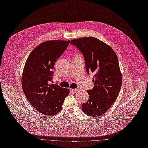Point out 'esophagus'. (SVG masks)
<instances>
[{
    "label": "esophagus",
    "instance_id": "esophagus-1",
    "mask_svg": "<svg viewBox=\"0 0 148 148\" xmlns=\"http://www.w3.org/2000/svg\"><path fill=\"white\" fill-rule=\"evenodd\" d=\"M72 91H73V92H77V91H79V88H72V89H71Z\"/></svg>",
    "mask_w": 148,
    "mask_h": 148
}]
</instances>
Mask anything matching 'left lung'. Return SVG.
I'll use <instances>...</instances> for the list:
<instances>
[{"instance_id":"left-lung-1","label":"left lung","mask_w":148,"mask_h":148,"mask_svg":"<svg viewBox=\"0 0 148 148\" xmlns=\"http://www.w3.org/2000/svg\"><path fill=\"white\" fill-rule=\"evenodd\" d=\"M83 53L88 73L93 74L94 87L87 90L88 99L82 104L83 112L91 116L104 114L119 95L122 75L119 60L111 47L99 39L88 37L72 40Z\"/></svg>"}]
</instances>
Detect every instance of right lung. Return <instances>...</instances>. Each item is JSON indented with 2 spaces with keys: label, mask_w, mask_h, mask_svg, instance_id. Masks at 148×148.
Instances as JSON below:
<instances>
[{
  "label": "right lung",
  "mask_w": 148,
  "mask_h": 148,
  "mask_svg": "<svg viewBox=\"0 0 148 148\" xmlns=\"http://www.w3.org/2000/svg\"><path fill=\"white\" fill-rule=\"evenodd\" d=\"M70 40L42 42L29 55L22 74L24 93L32 106L46 116L60 112L68 88L50 84L55 63L68 46Z\"/></svg>",
  "instance_id": "right-lung-1"
}]
</instances>
